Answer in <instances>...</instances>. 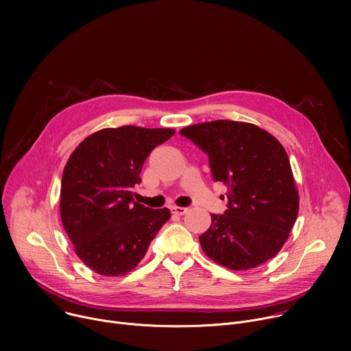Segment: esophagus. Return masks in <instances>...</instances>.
Listing matches in <instances>:
<instances>
[{
	"mask_svg": "<svg viewBox=\"0 0 351 351\" xmlns=\"http://www.w3.org/2000/svg\"><path fill=\"white\" fill-rule=\"evenodd\" d=\"M171 210H172V213L176 214V215H184V214L187 213V208H186V207H176V206H175V207H172Z\"/></svg>",
	"mask_w": 351,
	"mask_h": 351,
	"instance_id": "34e87169",
	"label": "esophagus"
}]
</instances>
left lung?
Wrapping results in <instances>:
<instances>
[{
    "label": "left lung",
    "instance_id": "1",
    "mask_svg": "<svg viewBox=\"0 0 351 351\" xmlns=\"http://www.w3.org/2000/svg\"><path fill=\"white\" fill-rule=\"evenodd\" d=\"M180 134L208 154L215 182L228 187V210L211 215L199 236L203 252L233 271L274 258L298 214V191L283 145L247 122L213 121L183 128Z\"/></svg>",
    "mask_w": 351,
    "mask_h": 351
}]
</instances>
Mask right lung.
Listing matches in <instances>:
<instances>
[{
  "instance_id": "right-lung-1",
  "label": "right lung",
  "mask_w": 351,
  "mask_h": 351,
  "mask_svg": "<svg viewBox=\"0 0 351 351\" xmlns=\"http://www.w3.org/2000/svg\"><path fill=\"white\" fill-rule=\"evenodd\" d=\"M173 134V129L107 128L71 154L62 173L61 219L75 253L98 275L134 269L171 218L168 208L136 203L133 189L149 153Z\"/></svg>"
}]
</instances>
